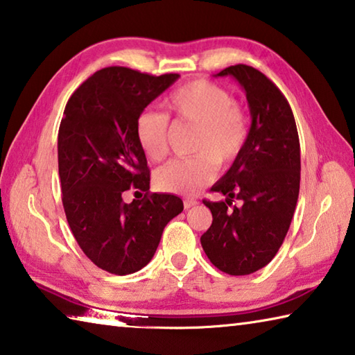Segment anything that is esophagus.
<instances>
[{
  "mask_svg": "<svg viewBox=\"0 0 355 355\" xmlns=\"http://www.w3.org/2000/svg\"><path fill=\"white\" fill-rule=\"evenodd\" d=\"M183 205H184V209H189V208H192V206L197 205V200H194V198H184L183 200Z\"/></svg>",
  "mask_w": 355,
  "mask_h": 355,
  "instance_id": "esophagus-1",
  "label": "esophagus"
}]
</instances>
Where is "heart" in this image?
<instances>
[{"label":"heart","instance_id":"heart-1","mask_svg":"<svg viewBox=\"0 0 355 355\" xmlns=\"http://www.w3.org/2000/svg\"><path fill=\"white\" fill-rule=\"evenodd\" d=\"M175 121L197 125L189 158L172 159L157 169L153 180L159 191L192 196L216 177L217 164L228 167L242 155L250 128L242 107L227 89L209 80H192L166 99ZM138 144L150 161L167 153L169 121L164 114L143 112L137 119Z\"/></svg>","mask_w":355,"mask_h":355}]
</instances>
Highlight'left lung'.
<instances>
[{"mask_svg": "<svg viewBox=\"0 0 355 355\" xmlns=\"http://www.w3.org/2000/svg\"><path fill=\"white\" fill-rule=\"evenodd\" d=\"M217 76L245 89L251 127L242 155L211 188L225 200H203L212 223L200 242L212 266L243 276L266 267L286 239L300 194V138L286 96L259 69L241 63Z\"/></svg>", "mask_w": 355, "mask_h": 355, "instance_id": "obj_1", "label": "left lung"}]
</instances>
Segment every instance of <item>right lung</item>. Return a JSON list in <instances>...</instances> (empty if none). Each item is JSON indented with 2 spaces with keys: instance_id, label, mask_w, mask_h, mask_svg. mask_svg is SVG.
I'll use <instances>...</instances> for the list:
<instances>
[{
  "instance_id": "1",
  "label": "right lung",
  "mask_w": 355,
  "mask_h": 355,
  "mask_svg": "<svg viewBox=\"0 0 355 355\" xmlns=\"http://www.w3.org/2000/svg\"><path fill=\"white\" fill-rule=\"evenodd\" d=\"M125 67L94 73L71 94L59 128V177L67 220L99 268L130 275L150 262L182 198L149 191L150 171L138 144V116L178 79ZM128 189L145 192L125 204Z\"/></svg>"
}]
</instances>
